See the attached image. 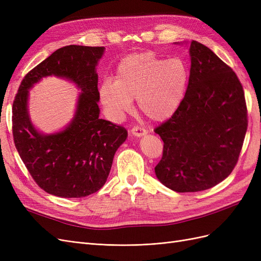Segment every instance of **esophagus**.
<instances>
[{"instance_id": "esophagus-1", "label": "esophagus", "mask_w": 261, "mask_h": 261, "mask_svg": "<svg viewBox=\"0 0 261 261\" xmlns=\"http://www.w3.org/2000/svg\"><path fill=\"white\" fill-rule=\"evenodd\" d=\"M130 133L133 134V135H135L137 137H140V136L146 135L147 129L144 128V127H140V126H134V127L130 130Z\"/></svg>"}]
</instances>
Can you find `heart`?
<instances>
[{
  "label": "heart",
  "instance_id": "b5f03b06",
  "mask_svg": "<svg viewBox=\"0 0 261 261\" xmlns=\"http://www.w3.org/2000/svg\"><path fill=\"white\" fill-rule=\"evenodd\" d=\"M189 81L188 68L178 58L163 59L153 52L130 54L118 63L115 82L100 87V99L109 114L120 120L137 99L139 111L151 121H163L183 102Z\"/></svg>",
  "mask_w": 261,
  "mask_h": 261
}]
</instances>
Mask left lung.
Segmentation results:
<instances>
[{
  "label": "left lung",
  "mask_w": 261,
  "mask_h": 261,
  "mask_svg": "<svg viewBox=\"0 0 261 261\" xmlns=\"http://www.w3.org/2000/svg\"><path fill=\"white\" fill-rule=\"evenodd\" d=\"M189 54L185 98L154 129L164 144L155 175L177 193L206 191L230 175L248 125L243 86L234 70L195 40Z\"/></svg>",
  "instance_id": "obj_1"
}]
</instances>
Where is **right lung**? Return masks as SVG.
<instances>
[{"instance_id":"1","label":"right lung","mask_w":261,"mask_h":261,"mask_svg":"<svg viewBox=\"0 0 261 261\" xmlns=\"http://www.w3.org/2000/svg\"><path fill=\"white\" fill-rule=\"evenodd\" d=\"M103 51V46H63L23 77L13 102V138L23 164L39 187L62 198L98 192L107 181L117 148L127 137L123 126L99 117L96 66ZM51 74L72 80L82 93L68 127L42 136L30 122L28 90Z\"/></svg>"}]
</instances>
